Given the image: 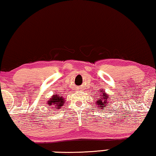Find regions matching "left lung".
<instances>
[{"instance_id": "8db88e82", "label": "left lung", "mask_w": 156, "mask_h": 156, "mask_svg": "<svg viewBox=\"0 0 156 156\" xmlns=\"http://www.w3.org/2000/svg\"><path fill=\"white\" fill-rule=\"evenodd\" d=\"M98 92V98H97L96 101V107L99 109L104 110L105 108L107 107L108 103H109V98H110V97H109V95H108L105 91L103 90V89L100 90Z\"/></svg>"}]
</instances>
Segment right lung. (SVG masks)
<instances>
[{"instance_id": "1", "label": "right lung", "mask_w": 156, "mask_h": 156, "mask_svg": "<svg viewBox=\"0 0 156 156\" xmlns=\"http://www.w3.org/2000/svg\"><path fill=\"white\" fill-rule=\"evenodd\" d=\"M65 104V100L64 98L60 93H55L54 95H52V97L49 98V99L47 101V104L48 107H50L51 109H59L63 107V104Z\"/></svg>"}]
</instances>
